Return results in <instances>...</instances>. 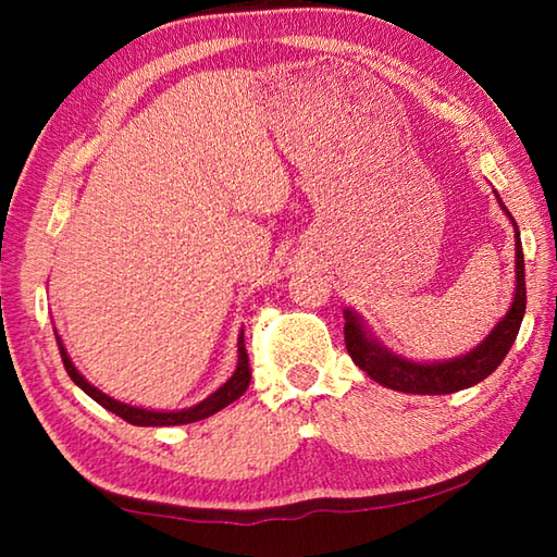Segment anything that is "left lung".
Wrapping results in <instances>:
<instances>
[{"label":"left lung","instance_id":"left-lung-1","mask_svg":"<svg viewBox=\"0 0 557 557\" xmlns=\"http://www.w3.org/2000/svg\"><path fill=\"white\" fill-rule=\"evenodd\" d=\"M525 314V272H523V248L521 235L516 228V297L513 305L498 322L492 334H488L474 351L467 356L455 358V361L445 363H412L405 361L400 356H393L391 351L373 342V338L363 332V324L358 322L354 312H344V342L346 351L354 358L358 369L371 375L375 383L385 385V388L400 391V393H414V395H447L465 391L469 385L482 383L486 375H492L518 336Z\"/></svg>","mask_w":557,"mask_h":557}]
</instances>
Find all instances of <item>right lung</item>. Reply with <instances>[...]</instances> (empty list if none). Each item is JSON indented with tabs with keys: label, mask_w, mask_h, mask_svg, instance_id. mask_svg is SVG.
I'll use <instances>...</instances> for the list:
<instances>
[{
	"label": "right lung",
	"mask_w": 557,
	"mask_h": 557,
	"mask_svg": "<svg viewBox=\"0 0 557 557\" xmlns=\"http://www.w3.org/2000/svg\"><path fill=\"white\" fill-rule=\"evenodd\" d=\"M59 338V336H55ZM59 348H61V358H63V366L65 371H69L71 381L78 385L81 391H86L92 400L100 403L102 408L115 412L117 418H122L125 422H129V425H137V428H157V425H186V422H196V420H203V418H211L213 412L223 410L225 405H231L233 400H238L240 395L248 391L250 385V358H248V351H245V338L240 334L238 338V369H235V373L231 375V381L221 385L219 391H215L213 395H209L203 403L194 405V408L188 410H178V412H154V410H143V408H132V405H125V403H117L108 398L106 393H100L98 388H92V385L83 379V375L75 371V366L71 363L69 354H65V348L61 344L59 338Z\"/></svg>",
	"instance_id": "add662e5"
}]
</instances>
